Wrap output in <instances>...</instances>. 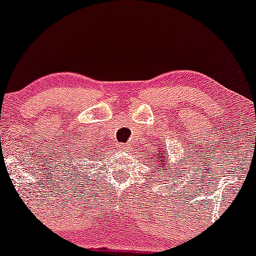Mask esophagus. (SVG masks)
I'll return each mask as SVG.
<instances>
[{
  "label": "esophagus",
  "instance_id": "34e87169",
  "mask_svg": "<svg viewBox=\"0 0 256 256\" xmlns=\"http://www.w3.org/2000/svg\"><path fill=\"white\" fill-rule=\"evenodd\" d=\"M118 148H120L121 151L126 152V151H128V150H130V147H128V144H120V147H118Z\"/></svg>",
  "mask_w": 256,
  "mask_h": 256
}]
</instances>
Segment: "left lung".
<instances>
[{"label": "left lung", "instance_id": "8db88e82", "mask_svg": "<svg viewBox=\"0 0 256 256\" xmlns=\"http://www.w3.org/2000/svg\"><path fill=\"white\" fill-rule=\"evenodd\" d=\"M157 146V144H156ZM157 148H158V147H157ZM160 150L161 148H158V151H157V156H154V158L157 161V164H164V162H166V160H167V154H168V152H164V154H162V151H160ZM152 166H154V164H152ZM166 168L168 170V166H166ZM167 171H164V174H166ZM172 174V172H171Z\"/></svg>", "mask_w": 256, "mask_h": 256}]
</instances>
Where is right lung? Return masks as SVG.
<instances>
[{
	"label": "right lung",
	"mask_w": 256,
	"mask_h": 256,
	"mask_svg": "<svg viewBox=\"0 0 256 256\" xmlns=\"http://www.w3.org/2000/svg\"><path fill=\"white\" fill-rule=\"evenodd\" d=\"M73 172H74V171H73Z\"/></svg>",
	"instance_id": "1"
}]
</instances>
